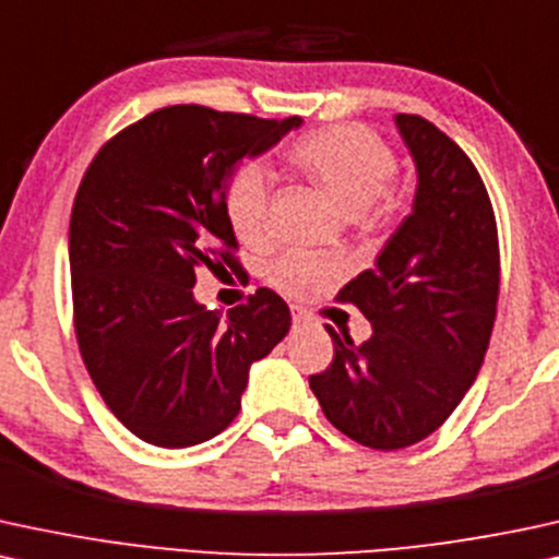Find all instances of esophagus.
<instances>
[{"mask_svg": "<svg viewBox=\"0 0 559 559\" xmlns=\"http://www.w3.org/2000/svg\"><path fill=\"white\" fill-rule=\"evenodd\" d=\"M294 328H307V324H312V314H307L304 309L294 307Z\"/></svg>", "mask_w": 559, "mask_h": 559, "instance_id": "34e87169", "label": "esophagus"}]
</instances>
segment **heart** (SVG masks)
Masks as SVG:
<instances>
[{
	"instance_id": "b5f03b06",
	"label": "heart",
	"mask_w": 559,
	"mask_h": 559,
	"mask_svg": "<svg viewBox=\"0 0 559 559\" xmlns=\"http://www.w3.org/2000/svg\"><path fill=\"white\" fill-rule=\"evenodd\" d=\"M288 162L314 180L348 214L392 218L402 206V195L392 178L397 154L386 139L369 126H328L296 141ZM267 203L271 178L260 165L235 169L224 193V209L235 235L247 245L267 237ZM330 275V267L307 252H288L271 267V281L288 294H309Z\"/></svg>"
}]
</instances>
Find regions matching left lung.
Returning <instances> with one entry per match:
<instances>
[{
  "label": "left lung",
  "mask_w": 559,
  "mask_h": 559,
  "mask_svg": "<svg viewBox=\"0 0 559 559\" xmlns=\"http://www.w3.org/2000/svg\"><path fill=\"white\" fill-rule=\"evenodd\" d=\"M394 121L418 167L413 214L337 294L373 335L356 345L328 328L335 358L309 377L332 426L381 451L413 447L454 413L485 361L500 292L496 211L477 167L426 118Z\"/></svg>",
  "instance_id": "obj_1"
}]
</instances>
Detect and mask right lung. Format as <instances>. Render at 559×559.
<instances>
[{"mask_svg":"<svg viewBox=\"0 0 559 559\" xmlns=\"http://www.w3.org/2000/svg\"><path fill=\"white\" fill-rule=\"evenodd\" d=\"M299 123L169 105L105 141L84 173L69 222L76 343L105 405L141 441L182 449L222 433L252 361L292 328L271 288L224 320L193 284L198 267L242 271L227 180Z\"/></svg>","mask_w":559,"mask_h":559,"instance_id":"obj_1","label":"right lung"}]
</instances>
